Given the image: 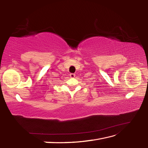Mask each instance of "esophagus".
<instances>
[{
    "instance_id": "obj_1",
    "label": "esophagus",
    "mask_w": 148,
    "mask_h": 148,
    "mask_svg": "<svg viewBox=\"0 0 148 148\" xmlns=\"http://www.w3.org/2000/svg\"><path fill=\"white\" fill-rule=\"evenodd\" d=\"M70 77H72V78L74 77H75V74H72V73L70 74Z\"/></svg>"
}]
</instances>
